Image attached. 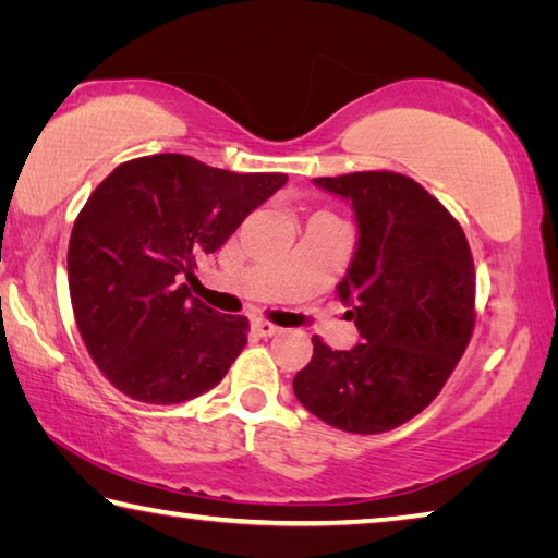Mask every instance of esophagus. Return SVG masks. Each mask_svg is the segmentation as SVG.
Wrapping results in <instances>:
<instances>
[{
    "mask_svg": "<svg viewBox=\"0 0 558 558\" xmlns=\"http://www.w3.org/2000/svg\"><path fill=\"white\" fill-rule=\"evenodd\" d=\"M253 329H256L260 337H272L280 332V327H276L272 323H266V319H256V323H253Z\"/></svg>",
    "mask_w": 558,
    "mask_h": 558,
    "instance_id": "obj_1",
    "label": "esophagus"
}]
</instances>
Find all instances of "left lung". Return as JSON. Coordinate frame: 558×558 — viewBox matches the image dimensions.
I'll use <instances>...</instances> for the list:
<instances>
[{
    "label": "left lung",
    "mask_w": 558,
    "mask_h": 558,
    "mask_svg": "<svg viewBox=\"0 0 558 558\" xmlns=\"http://www.w3.org/2000/svg\"><path fill=\"white\" fill-rule=\"evenodd\" d=\"M352 204L356 245L337 298L362 342L329 349L292 379L310 413L347 433H384L436 399L475 325V266L460 223L418 182L393 172L313 179Z\"/></svg>",
    "instance_id": "1"
}]
</instances>
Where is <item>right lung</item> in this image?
I'll return each mask as SVG.
<instances>
[{"mask_svg":"<svg viewBox=\"0 0 558 558\" xmlns=\"http://www.w3.org/2000/svg\"><path fill=\"white\" fill-rule=\"evenodd\" d=\"M286 182L186 155L130 159L102 179L73 223L69 288L88 354L118 391L167 405L223 379L248 319L206 307L184 280Z\"/></svg>","mask_w":558,"mask_h":558,"instance_id":"right-lung-1","label":"right lung"}]
</instances>
